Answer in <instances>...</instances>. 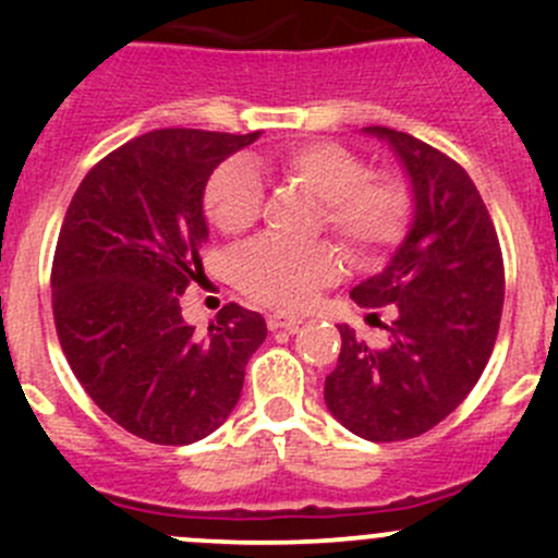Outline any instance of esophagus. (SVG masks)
<instances>
[{
  "label": "esophagus",
  "mask_w": 558,
  "mask_h": 558,
  "mask_svg": "<svg viewBox=\"0 0 558 558\" xmlns=\"http://www.w3.org/2000/svg\"><path fill=\"white\" fill-rule=\"evenodd\" d=\"M300 324H302V318H296V315H280V313L267 315V326L272 331H278V329L296 331V329H300Z\"/></svg>",
  "instance_id": "esophagus-1"
}]
</instances>
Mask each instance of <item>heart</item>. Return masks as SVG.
Wrapping results in <instances>:
<instances>
[{
    "mask_svg": "<svg viewBox=\"0 0 558 558\" xmlns=\"http://www.w3.org/2000/svg\"><path fill=\"white\" fill-rule=\"evenodd\" d=\"M278 170L320 199L326 229L353 253L378 251L391 243L408 216L402 191L388 180L369 178L367 165L342 145H296L280 156ZM262 205V174L245 156L223 161L207 180L205 210L218 232H247ZM337 269V253L326 243L289 245L256 240L234 262V278L251 300L278 311H296L315 289L335 278Z\"/></svg>",
    "mask_w": 558,
    "mask_h": 558,
    "instance_id": "1",
    "label": "heart"
}]
</instances>
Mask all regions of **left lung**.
Here are the masks:
<instances>
[{"mask_svg": "<svg viewBox=\"0 0 558 558\" xmlns=\"http://www.w3.org/2000/svg\"><path fill=\"white\" fill-rule=\"evenodd\" d=\"M364 132L397 154L413 191V223L384 272L351 291L359 307H393L388 342L369 348L342 324L324 399L348 432L393 442L440 424L477 384L502 318L505 267L470 174L397 129Z\"/></svg>", "mask_w": 558, "mask_h": 558, "instance_id": "8db88e82", "label": "left lung"}]
</instances>
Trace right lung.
<instances>
[{"mask_svg": "<svg viewBox=\"0 0 558 558\" xmlns=\"http://www.w3.org/2000/svg\"><path fill=\"white\" fill-rule=\"evenodd\" d=\"M258 132L156 129L83 178L56 243L53 320L72 373L102 413L159 446L213 435L238 404L258 313L227 305L207 331L180 315L202 272L205 185Z\"/></svg>", "mask_w": 558, "mask_h": 558, "instance_id": "add662e5", "label": "right lung"}]
</instances>
